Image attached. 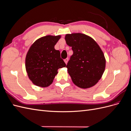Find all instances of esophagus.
I'll return each instance as SVG.
<instances>
[{
    "instance_id": "obj_1",
    "label": "esophagus",
    "mask_w": 131,
    "mask_h": 131,
    "mask_svg": "<svg viewBox=\"0 0 131 131\" xmlns=\"http://www.w3.org/2000/svg\"><path fill=\"white\" fill-rule=\"evenodd\" d=\"M64 61L66 63V64H67V63H68V58H66L64 60Z\"/></svg>"
}]
</instances>
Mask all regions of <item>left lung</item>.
Returning <instances> with one entry per match:
<instances>
[{
	"label": "left lung",
	"instance_id": "obj_1",
	"mask_svg": "<svg viewBox=\"0 0 131 131\" xmlns=\"http://www.w3.org/2000/svg\"><path fill=\"white\" fill-rule=\"evenodd\" d=\"M65 40L73 51L66 66L73 83L81 89L93 86L105 68V58L101 47L93 39L82 33L67 34Z\"/></svg>",
	"mask_w": 131,
	"mask_h": 131
}]
</instances>
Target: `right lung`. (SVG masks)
<instances>
[{
  "instance_id": "1",
  "label": "right lung",
  "mask_w": 131,
  "mask_h": 131,
  "mask_svg": "<svg viewBox=\"0 0 131 131\" xmlns=\"http://www.w3.org/2000/svg\"><path fill=\"white\" fill-rule=\"evenodd\" d=\"M61 35H46L35 41L26 57V69L29 79L36 86L46 88L52 84L58 69L66 66L60 51L54 49Z\"/></svg>"
}]
</instances>
